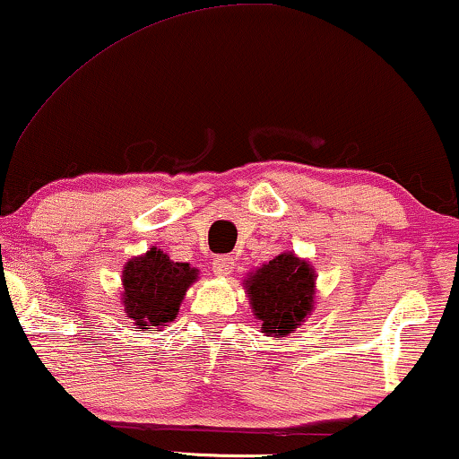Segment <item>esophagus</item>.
Listing matches in <instances>:
<instances>
[{
  "instance_id": "obj_1",
  "label": "esophagus",
  "mask_w": 459,
  "mask_h": 459,
  "mask_svg": "<svg viewBox=\"0 0 459 459\" xmlns=\"http://www.w3.org/2000/svg\"><path fill=\"white\" fill-rule=\"evenodd\" d=\"M234 265H236V259L231 255H219L215 261H212V272L217 275H230L234 272Z\"/></svg>"
}]
</instances>
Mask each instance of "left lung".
I'll use <instances>...</instances> for the list:
<instances>
[{
  "label": "left lung",
  "mask_w": 459,
  "mask_h": 459,
  "mask_svg": "<svg viewBox=\"0 0 459 459\" xmlns=\"http://www.w3.org/2000/svg\"><path fill=\"white\" fill-rule=\"evenodd\" d=\"M316 275L309 263L292 253L275 256L256 269L247 281L250 305L261 319L263 332L275 338L288 336L313 309Z\"/></svg>",
  "instance_id": "obj_1"
}]
</instances>
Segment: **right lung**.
Returning <instances> with one entry per match:
<instances>
[{
    "instance_id": "obj_1",
    "label": "right lung",
    "mask_w": 459,
    "mask_h": 459,
    "mask_svg": "<svg viewBox=\"0 0 459 459\" xmlns=\"http://www.w3.org/2000/svg\"><path fill=\"white\" fill-rule=\"evenodd\" d=\"M194 280L196 269L187 263H175L162 250H148L123 272L125 313L140 328L173 322Z\"/></svg>"
}]
</instances>
